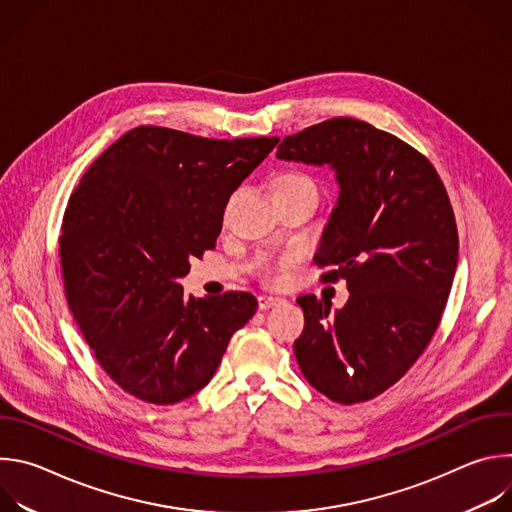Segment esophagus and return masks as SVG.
Wrapping results in <instances>:
<instances>
[{
	"mask_svg": "<svg viewBox=\"0 0 512 512\" xmlns=\"http://www.w3.org/2000/svg\"><path fill=\"white\" fill-rule=\"evenodd\" d=\"M257 304H259V310H269L273 306H279L283 304L281 298H275V296H259L257 298Z\"/></svg>",
	"mask_w": 512,
	"mask_h": 512,
	"instance_id": "obj_1",
	"label": "esophagus"
}]
</instances>
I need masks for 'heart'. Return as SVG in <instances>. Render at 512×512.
Here are the masks:
<instances>
[{
	"label": "heart",
	"instance_id": "b5f03b06",
	"mask_svg": "<svg viewBox=\"0 0 512 512\" xmlns=\"http://www.w3.org/2000/svg\"><path fill=\"white\" fill-rule=\"evenodd\" d=\"M271 192H273V198H279V200L302 198V196L318 198V186L314 178L302 170H285L275 174L271 178ZM300 259H302L300 251H285L279 255L261 253L253 259L251 269L259 279L267 283H279L285 277V273Z\"/></svg>",
	"mask_w": 512,
	"mask_h": 512
}]
</instances>
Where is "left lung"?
I'll use <instances>...</instances> for the list:
<instances>
[{"label": "left lung", "instance_id": "obj_1", "mask_svg": "<svg viewBox=\"0 0 512 512\" xmlns=\"http://www.w3.org/2000/svg\"><path fill=\"white\" fill-rule=\"evenodd\" d=\"M277 158L328 164L340 184L314 261L330 267L322 281L346 279L350 298L336 314L298 298L300 369L336 403L375 399L423 354L448 304L458 227L446 186L409 143L352 117L283 137Z\"/></svg>", "mask_w": 512, "mask_h": 512}]
</instances>
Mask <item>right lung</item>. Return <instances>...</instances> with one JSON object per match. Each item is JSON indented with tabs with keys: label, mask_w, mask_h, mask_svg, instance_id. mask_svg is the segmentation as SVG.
Instances as JSON below:
<instances>
[{
	"label": "right lung",
	"mask_w": 512,
	"mask_h": 512,
	"mask_svg": "<svg viewBox=\"0 0 512 512\" xmlns=\"http://www.w3.org/2000/svg\"><path fill=\"white\" fill-rule=\"evenodd\" d=\"M277 141L139 125L72 190L58 239L66 300L103 371L139 401L200 391L255 316L247 291L186 300L178 279L214 249L229 196Z\"/></svg>",
	"instance_id": "obj_1"
}]
</instances>
